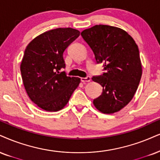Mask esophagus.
Masks as SVG:
<instances>
[{
  "mask_svg": "<svg viewBox=\"0 0 160 160\" xmlns=\"http://www.w3.org/2000/svg\"><path fill=\"white\" fill-rule=\"evenodd\" d=\"M81 80L82 82H89L91 81V78H90V76H88L86 78H81Z\"/></svg>",
  "mask_w": 160,
  "mask_h": 160,
  "instance_id": "34e87169",
  "label": "esophagus"
}]
</instances>
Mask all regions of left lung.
Masks as SVG:
<instances>
[{
	"label": "left lung",
	"mask_w": 160,
	"mask_h": 160,
	"mask_svg": "<svg viewBox=\"0 0 160 160\" xmlns=\"http://www.w3.org/2000/svg\"><path fill=\"white\" fill-rule=\"evenodd\" d=\"M81 35L106 70L92 78L103 88L92 103L102 113H116L131 101L140 82L142 68L137 44L126 31L112 26L96 25Z\"/></svg>",
	"instance_id": "obj_1"
}]
</instances>
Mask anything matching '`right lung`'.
Instances as JSON below:
<instances>
[{
  "label": "right lung",
  "mask_w": 160,
  "mask_h": 160,
  "mask_svg": "<svg viewBox=\"0 0 160 160\" xmlns=\"http://www.w3.org/2000/svg\"><path fill=\"white\" fill-rule=\"evenodd\" d=\"M79 35L70 27L57 28L38 35L26 47L21 63L23 84L31 101L41 109H63L79 85L80 78L59 72L65 68L63 53Z\"/></svg>",
  "instance_id": "right-lung-1"
}]
</instances>
